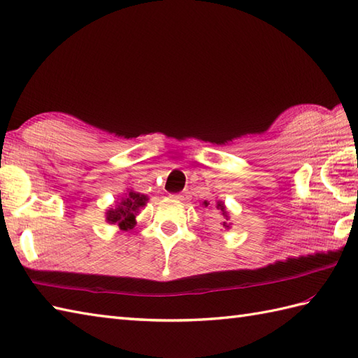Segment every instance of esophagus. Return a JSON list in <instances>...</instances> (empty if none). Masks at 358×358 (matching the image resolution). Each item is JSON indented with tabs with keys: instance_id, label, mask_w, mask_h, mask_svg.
<instances>
[{
	"instance_id": "34e87169",
	"label": "esophagus",
	"mask_w": 358,
	"mask_h": 358,
	"mask_svg": "<svg viewBox=\"0 0 358 358\" xmlns=\"http://www.w3.org/2000/svg\"><path fill=\"white\" fill-rule=\"evenodd\" d=\"M171 196H172V199H175V200H185V195L183 194H172Z\"/></svg>"
}]
</instances>
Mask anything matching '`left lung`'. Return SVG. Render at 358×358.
Masks as SVG:
<instances>
[{
	"mask_svg": "<svg viewBox=\"0 0 358 358\" xmlns=\"http://www.w3.org/2000/svg\"><path fill=\"white\" fill-rule=\"evenodd\" d=\"M204 204H206V206H208V201H204ZM217 209H220V210H222V214H223L224 220H227V218H229V215H227V210H226V208H224V204H223V201H217ZM223 226L226 227V229H229V224H227L226 222H223Z\"/></svg>",
	"mask_w": 358,
	"mask_h": 358,
	"instance_id": "left-lung-1",
	"label": "left lung"
}]
</instances>
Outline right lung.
Here are the masks:
<instances>
[{"instance_id":"1","label":"right lung","mask_w":358,"mask_h":358,"mask_svg":"<svg viewBox=\"0 0 358 358\" xmlns=\"http://www.w3.org/2000/svg\"><path fill=\"white\" fill-rule=\"evenodd\" d=\"M148 200V195L127 191V194H124L117 201L115 206L106 212V222L110 224H117L121 231L132 229L136 224L135 217L138 215L141 208L146 206Z\"/></svg>"}]
</instances>
